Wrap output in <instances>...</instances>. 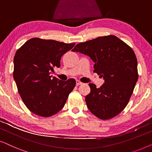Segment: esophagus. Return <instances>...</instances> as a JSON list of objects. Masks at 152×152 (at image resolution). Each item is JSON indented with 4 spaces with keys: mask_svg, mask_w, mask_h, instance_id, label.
I'll list each match as a JSON object with an SVG mask.
<instances>
[{
    "mask_svg": "<svg viewBox=\"0 0 152 152\" xmlns=\"http://www.w3.org/2000/svg\"><path fill=\"white\" fill-rule=\"evenodd\" d=\"M83 83L82 82H81L80 81H79V80H77L76 81V84H77V86H79V85H81V84H82Z\"/></svg>",
    "mask_w": 152,
    "mask_h": 152,
    "instance_id": "obj_1",
    "label": "esophagus"
}]
</instances>
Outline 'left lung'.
<instances>
[{
    "mask_svg": "<svg viewBox=\"0 0 152 152\" xmlns=\"http://www.w3.org/2000/svg\"><path fill=\"white\" fill-rule=\"evenodd\" d=\"M95 62L93 72L104 83L96 88L89 84L91 92L85 100L89 111L99 119L109 120L123 111L138 79V62L132 48L114 35L99 37L75 46Z\"/></svg>",
    "mask_w": 152,
    "mask_h": 152,
    "instance_id": "left-lung-1",
    "label": "left lung"
}]
</instances>
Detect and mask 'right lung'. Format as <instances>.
Wrapping results in <instances>:
<instances>
[{"mask_svg": "<svg viewBox=\"0 0 152 152\" xmlns=\"http://www.w3.org/2000/svg\"><path fill=\"white\" fill-rule=\"evenodd\" d=\"M75 44L32 38L17 50L13 77L23 102L33 113L47 118L63 109L76 81L59 80L50 74Z\"/></svg>", "mask_w": 152, "mask_h": 152, "instance_id": "obj_1", "label": "right lung"}]
</instances>
